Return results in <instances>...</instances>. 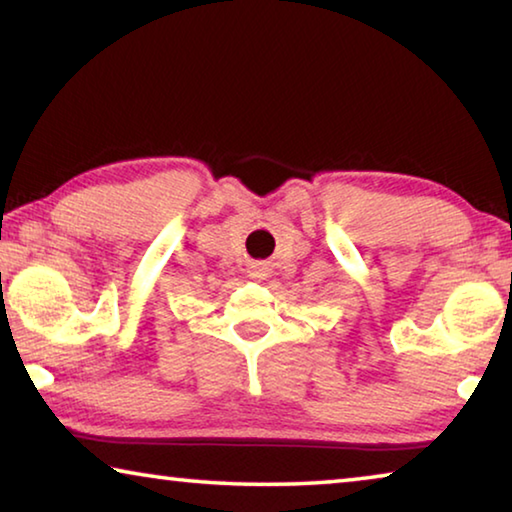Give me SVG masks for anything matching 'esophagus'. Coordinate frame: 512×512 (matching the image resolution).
Returning <instances> with one entry per match:
<instances>
[{"mask_svg": "<svg viewBox=\"0 0 512 512\" xmlns=\"http://www.w3.org/2000/svg\"><path fill=\"white\" fill-rule=\"evenodd\" d=\"M253 275H255V277H262V275H264V273H262V271H255V273H253Z\"/></svg>", "mask_w": 512, "mask_h": 512, "instance_id": "esophagus-1", "label": "esophagus"}]
</instances>
